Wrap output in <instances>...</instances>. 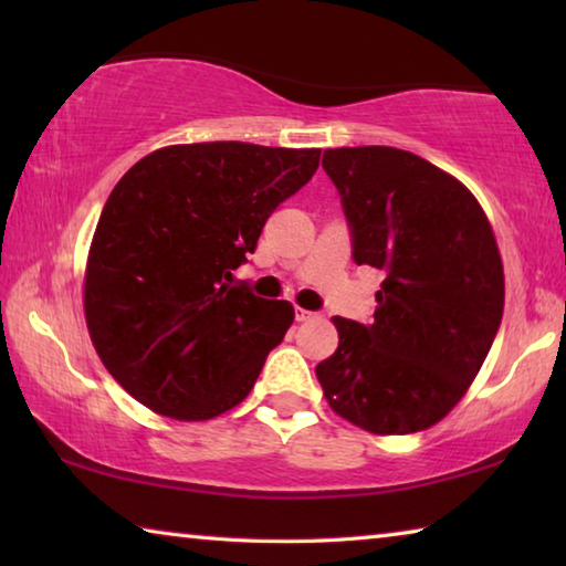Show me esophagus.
<instances>
[{
	"instance_id": "34e87169",
	"label": "esophagus",
	"mask_w": 566,
	"mask_h": 566,
	"mask_svg": "<svg viewBox=\"0 0 566 566\" xmlns=\"http://www.w3.org/2000/svg\"><path fill=\"white\" fill-rule=\"evenodd\" d=\"M314 317H317V314L310 312V310H302V306H296V310H294V319L296 322H310Z\"/></svg>"
}]
</instances>
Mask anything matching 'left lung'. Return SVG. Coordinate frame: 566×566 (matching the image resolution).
Masks as SVG:
<instances>
[{
	"label": "left lung",
	"mask_w": 566,
	"mask_h": 566,
	"mask_svg": "<svg viewBox=\"0 0 566 566\" xmlns=\"http://www.w3.org/2000/svg\"><path fill=\"white\" fill-rule=\"evenodd\" d=\"M352 260L385 274L371 324L334 317L317 364L329 407L375 434L437 424L472 385L504 310L492 227L464 185L395 147L327 149Z\"/></svg>",
	"instance_id": "8db88e82"
}]
</instances>
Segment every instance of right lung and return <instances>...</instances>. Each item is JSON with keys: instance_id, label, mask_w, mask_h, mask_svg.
<instances>
[{"instance_id": "obj_1", "label": "right lung", "mask_w": 566, "mask_h": 566, "mask_svg": "<svg viewBox=\"0 0 566 566\" xmlns=\"http://www.w3.org/2000/svg\"><path fill=\"white\" fill-rule=\"evenodd\" d=\"M319 149L202 142L139 159L112 189L92 239L84 314L109 375L165 417L237 407L284 339L290 302L232 272L270 214L319 167Z\"/></svg>"}]
</instances>
